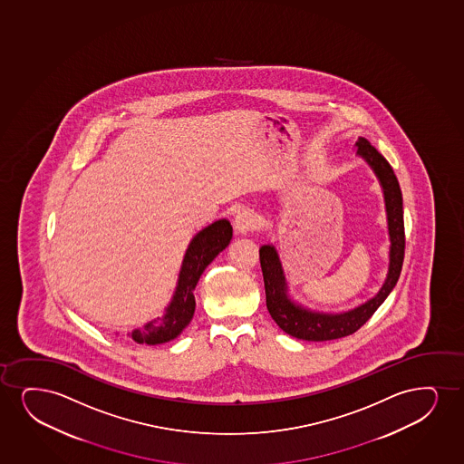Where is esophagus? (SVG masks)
<instances>
[{
    "label": "esophagus",
    "instance_id": "esophagus-1",
    "mask_svg": "<svg viewBox=\"0 0 464 464\" xmlns=\"http://www.w3.org/2000/svg\"><path fill=\"white\" fill-rule=\"evenodd\" d=\"M258 218L254 211L241 210L234 219V227L238 234H247L257 229Z\"/></svg>",
    "mask_w": 464,
    "mask_h": 464
}]
</instances>
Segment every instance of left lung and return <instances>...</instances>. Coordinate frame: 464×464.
Returning <instances> with one entry per match:
<instances>
[{"instance_id":"1","label":"left lung","mask_w":464,"mask_h":464,"mask_svg":"<svg viewBox=\"0 0 464 464\" xmlns=\"http://www.w3.org/2000/svg\"><path fill=\"white\" fill-rule=\"evenodd\" d=\"M356 146H358L359 155H362L375 170L384 191L389 235H391L389 273L380 294L367 301L365 304L337 315L317 314V312L305 311L287 298V287H285V279H284L276 249L270 245L260 247V266L264 273L266 307L271 318L276 322L277 326L284 333L301 341H334L356 333L375 314L376 309L382 304V301L392 292V288L399 281L400 271L405 258L403 199H401L399 180L393 174L389 161L376 150L375 147L370 146L367 140L361 138L356 142Z\"/></svg>"}]
</instances>
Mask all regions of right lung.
<instances>
[{
    "label": "right lung",
    "instance_id": "right-lung-1",
    "mask_svg": "<svg viewBox=\"0 0 464 464\" xmlns=\"http://www.w3.org/2000/svg\"><path fill=\"white\" fill-rule=\"evenodd\" d=\"M230 238H232V226L227 219L215 221L194 237L183 258L176 295L169 307L166 309L165 317L147 323L142 329H135L131 333L133 341L138 343H147V345H157V343L172 341L182 333L183 328L193 318L194 307H196L193 290L199 281L200 275L211 264V260L226 249L230 243Z\"/></svg>",
    "mask_w": 464,
    "mask_h": 464
}]
</instances>
